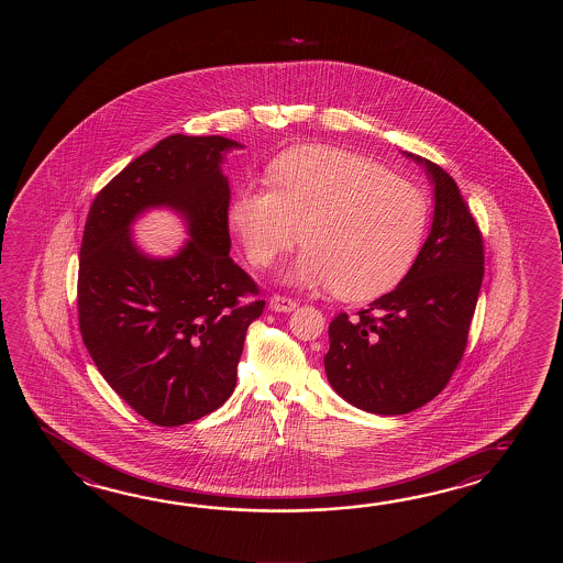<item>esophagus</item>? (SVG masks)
<instances>
[{"label":"esophagus","instance_id":"esophagus-1","mask_svg":"<svg viewBox=\"0 0 563 563\" xmlns=\"http://www.w3.org/2000/svg\"><path fill=\"white\" fill-rule=\"evenodd\" d=\"M269 308L274 311H294L298 308V301L287 298V296H272L269 298Z\"/></svg>","mask_w":563,"mask_h":563}]
</instances>
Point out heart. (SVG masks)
I'll return each instance as SVG.
<instances>
[{"label": "heart", "instance_id": "1", "mask_svg": "<svg viewBox=\"0 0 563 563\" xmlns=\"http://www.w3.org/2000/svg\"><path fill=\"white\" fill-rule=\"evenodd\" d=\"M272 187H243L229 223L247 260L265 267L306 243L284 282L334 287L344 299L383 296L407 276L429 225V199L366 156L299 146L269 168Z\"/></svg>", "mask_w": 563, "mask_h": 563}]
</instances>
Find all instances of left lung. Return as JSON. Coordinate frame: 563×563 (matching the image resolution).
I'll use <instances>...</instances> for the list:
<instances>
[{
  "mask_svg": "<svg viewBox=\"0 0 563 563\" xmlns=\"http://www.w3.org/2000/svg\"><path fill=\"white\" fill-rule=\"evenodd\" d=\"M434 189L429 238L412 267L368 310L330 323L323 356L328 383L352 407L372 415H407L451 380L467 346L483 282V238L453 177L422 156Z\"/></svg>",
  "mask_w": 563,
  "mask_h": 563,
  "instance_id": "left-lung-1",
  "label": "left lung"
}]
</instances>
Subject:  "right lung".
Returning <instances> with one entry per match:
<instances>
[{"label":"right lung","instance_id":"obj_1","mask_svg":"<svg viewBox=\"0 0 563 563\" xmlns=\"http://www.w3.org/2000/svg\"><path fill=\"white\" fill-rule=\"evenodd\" d=\"M243 144L173 134L134 158L96 195L78 269L85 346L110 388L158 427L213 412L238 383L247 328L262 316L257 286L229 257L223 161ZM170 208L190 240L170 258L144 254L131 223Z\"/></svg>","mask_w":563,"mask_h":563}]
</instances>
